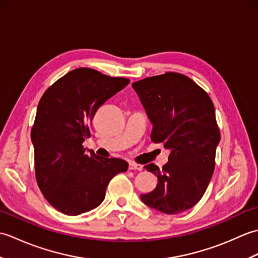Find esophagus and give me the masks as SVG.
Returning a JSON list of instances; mask_svg holds the SVG:
<instances>
[{
    "label": "esophagus",
    "instance_id": "1",
    "mask_svg": "<svg viewBox=\"0 0 258 258\" xmlns=\"http://www.w3.org/2000/svg\"><path fill=\"white\" fill-rule=\"evenodd\" d=\"M128 168L130 169H138V171H142V169H143V165H141V164L135 163V162H130Z\"/></svg>",
    "mask_w": 258,
    "mask_h": 258
}]
</instances>
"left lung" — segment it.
<instances>
[{
	"mask_svg": "<svg viewBox=\"0 0 258 258\" xmlns=\"http://www.w3.org/2000/svg\"><path fill=\"white\" fill-rule=\"evenodd\" d=\"M132 86L153 123L152 142L171 151L162 169L145 165L158 182L141 199L169 215L187 211L204 195L215 168L221 133L214 104L201 86L180 73L151 76Z\"/></svg>",
	"mask_w": 258,
	"mask_h": 258,
	"instance_id": "left-lung-1",
	"label": "left lung"
}]
</instances>
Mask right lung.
I'll use <instances>...</instances> for the list:
<instances>
[{
    "instance_id": "right-lung-1",
    "label": "right lung",
    "mask_w": 258,
    "mask_h": 258,
    "mask_svg": "<svg viewBox=\"0 0 258 258\" xmlns=\"http://www.w3.org/2000/svg\"><path fill=\"white\" fill-rule=\"evenodd\" d=\"M128 79L89 68L71 71L45 91L31 130L35 177L46 201L63 214L80 215L104 201L107 185L128 164L103 158L82 145L98 107L123 90Z\"/></svg>"
}]
</instances>
